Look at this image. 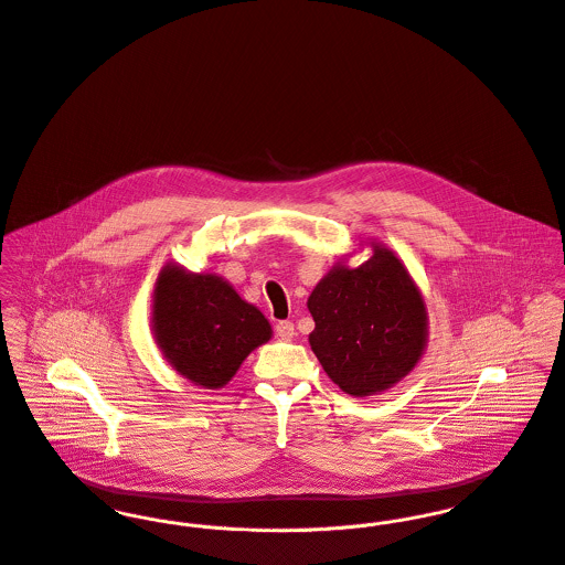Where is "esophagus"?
Segmentation results:
<instances>
[{
  "label": "esophagus",
  "instance_id": "obj_1",
  "mask_svg": "<svg viewBox=\"0 0 565 565\" xmlns=\"http://www.w3.org/2000/svg\"><path fill=\"white\" fill-rule=\"evenodd\" d=\"M276 334H278L280 339H285V341H291L294 334H296V328H294V323L291 322H278L276 323Z\"/></svg>",
  "mask_w": 565,
  "mask_h": 565
}]
</instances>
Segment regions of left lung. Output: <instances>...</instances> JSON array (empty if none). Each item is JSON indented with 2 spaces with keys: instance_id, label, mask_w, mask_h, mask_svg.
Masks as SVG:
<instances>
[{
  "instance_id": "obj_1",
  "label": "left lung",
  "mask_w": 565,
  "mask_h": 565,
  "mask_svg": "<svg viewBox=\"0 0 565 565\" xmlns=\"http://www.w3.org/2000/svg\"><path fill=\"white\" fill-rule=\"evenodd\" d=\"M350 269L337 263L313 294L309 343L341 392L365 398L394 387L417 365L428 337L424 298L403 260L381 243Z\"/></svg>"
}]
</instances>
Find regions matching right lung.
<instances>
[{
  "instance_id": "add662e5",
  "label": "right lung",
  "mask_w": 565,
  "mask_h": 565,
  "mask_svg": "<svg viewBox=\"0 0 565 565\" xmlns=\"http://www.w3.org/2000/svg\"><path fill=\"white\" fill-rule=\"evenodd\" d=\"M152 330L169 365L193 385L224 387L245 356L269 341L265 316L224 278L167 263L157 278Z\"/></svg>"
}]
</instances>
